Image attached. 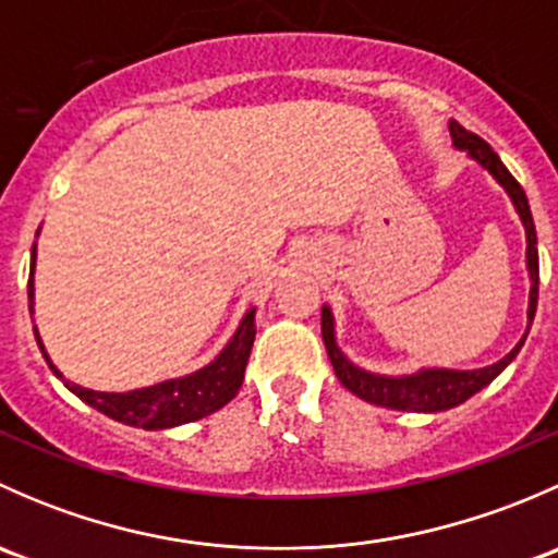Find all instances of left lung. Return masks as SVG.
<instances>
[{
  "label": "left lung",
  "instance_id": "1",
  "mask_svg": "<svg viewBox=\"0 0 558 558\" xmlns=\"http://www.w3.org/2000/svg\"><path fill=\"white\" fill-rule=\"evenodd\" d=\"M451 137L456 148L466 150L477 165L486 167V170L497 178V183L508 191L515 210H519L523 229H526V269H529V280H532L526 315H529V326H532L534 311H537L539 262H537V232H534V221H532V210H529L526 194H523L519 180L508 172V167L499 161V156L494 154L492 145H488L486 140L466 132V129L459 126L456 121H451ZM320 335H324V345H326V353H329L331 367H335V375L340 378V384L345 386L348 391H353L359 399H364V402L369 404H380V408H391V410H408V413H440V410H451L456 404L466 402L472 393H477L483 386L492 384V380L497 378L510 362H513L515 353L521 351L523 340H526V335H523L519 345H515L508 356L499 359L497 364H492V367L421 369V373L404 375V378H388V375L367 373V369L348 362L345 353L337 348L335 315H331V311L326 305L324 311H320Z\"/></svg>",
  "mask_w": 558,
  "mask_h": 558
}]
</instances>
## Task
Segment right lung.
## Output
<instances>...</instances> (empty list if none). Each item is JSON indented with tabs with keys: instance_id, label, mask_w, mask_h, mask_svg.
I'll use <instances>...</instances> for the list:
<instances>
[{
	"instance_id": "add662e5",
	"label": "right lung",
	"mask_w": 558,
	"mask_h": 558,
	"mask_svg": "<svg viewBox=\"0 0 558 558\" xmlns=\"http://www.w3.org/2000/svg\"><path fill=\"white\" fill-rule=\"evenodd\" d=\"M35 251L32 247V278H29V302L35 305ZM29 305V311H32ZM253 315L256 311H247L245 318L240 320L238 331H234L232 340L227 342L221 353L213 359L207 367L196 369V373L185 375V378L165 380V384H156L148 388H134V391L123 393H107V391H94V388H83L72 380H66L59 369L53 367L50 356L45 353L43 340H39L37 329V345L43 351L45 362L53 369L56 378L64 380V386L70 388L75 397H81L83 402L92 404L94 410L105 413L107 418L121 421L129 426H143V429H170V426L191 424V421H199L205 415L216 413L223 404L232 402L238 397L240 386L245 378V364L251 356L253 337H256V324H253Z\"/></svg>"
}]
</instances>
